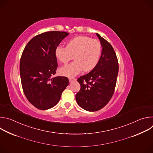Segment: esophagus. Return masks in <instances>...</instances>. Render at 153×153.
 <instances>
[{
  "label": "esophagus",
  "mask_w": 153,
  "mask_h": 153,
  "mask_svg": "<svg viewBox=\"0 0 153 153\" xmlns=\"http://www.w3.org/2000/svg\"><path fill=\"white\" fill-rule=\"evenodd\" d=\"M74 80H75V78H74V77H70V78H69V81H70V82H72L74 81Z\"/></svg>",
  "instance_id": "34e87169"
}]
</instances>
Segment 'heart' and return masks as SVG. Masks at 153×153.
Segmentation results:
<instances>
[{
	"instance_id": "heart-1",
	"label": "heart",
	"mask_w": 153,
	"mask_h": 153,
	"mask_svg": "<svg viewBox=\"0 0 153 153\" xmlns=\"http://www.w3.org/2000/svg\"><path fill=\"white\" fill-rule=\"evenodd\" d=\"M102 52L100 42L86 36H78L70 40L67 47H57L55 50L56 58L62 63H67L73 58L75 60L62 67L60 73L73 77L82 70L85 72L93 70L99 62Z\"/></svg>"
}]
</instances>
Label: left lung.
I'll return each instance as SVG.
<instances>
[{"label":"left lung","instance_id":"1","mask_svg":"<svg viewBox=\"0 0 153 153\" xmlns=\"http://www.w3.org/2000/svg\"><path fill=\"white\" fill-rule=\"evenodd\" d=\"M96 34L102 47L101 56L96 67L77 79L80 90L76 95L78 105L88 111L100 110L110 100L119 71L118 60L113 47L98 33Z\"/></svg>","mask_w":153,"mask_h":153}]
</instances>
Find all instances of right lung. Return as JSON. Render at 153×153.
<instances>
[{"label": "right lung", "mask_w": 153, "mask_h": 153, "mask_svg": "<svg viewBox=\"0 0 153 153\" xmlns=\"http://www.w3.org/2000/svg\"><path fill=\"white\" fill-rule=\"evenodd\" d=\"M68 35L63 31L39 34L30 40L22 54V86L27 99L39 110H48L57 104L69 84L66 77H53L57 67L55 50Z\"/></svg>", "instance_id": "1"}]
</instances>
